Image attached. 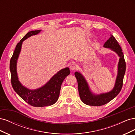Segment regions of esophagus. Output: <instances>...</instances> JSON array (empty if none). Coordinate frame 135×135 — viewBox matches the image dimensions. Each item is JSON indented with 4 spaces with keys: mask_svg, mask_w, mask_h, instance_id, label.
<instances>
[{
    "mask_svg": "<svg viewBox=\"0 0 135 135\" xmlns=\"http://www.w3.org/2000/svg\"><path fill=\"white\" fill-rule=\"evenodd\" d=\"M70 68V69L71 70H76L78 69V64L76 63L73 62L71 64Z\"/></svg>",
    "mask_w": 135,
    "mask_h": 135,
    "instance_id": "obj_1",
    "label": "esophagus"
}]
</instances>
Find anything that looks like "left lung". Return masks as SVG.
Here are the masks:
<instances>
[{
	"mask_svg": "<svg viewBox=\"0 0 135 135\" xmlns=\"http://www.w3.org/2000/svg\"><path fill=\"white\" fill-rule=\"evenodd\" d=\"M104 47L112 49L120 57L115 84L112 91L100 95H95L89 90L87 81L82 75L78 72H75L74 74L78 81L80 98L83 103L88 105L99 107L108 103L119 94L123 86V78L126 72V62L122 48L116 39L112 35H110V37L105 43Z\"/></svg>",
	"mask_w": 135,
	"mask_h": 135,
	"instance_id": "left-lung-1",
	"label": "left lung"
}]
</instances>
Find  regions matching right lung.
<instances>
[{
    "label": "right lung",
    "instance_id": "1",
    "mask_svg": "<svg viewBox=\"0 0 135 135\" xmlns=\"http://www.w3.org/2000/svg\"><path fill=\"white\" fill-rule=\"evenodd\" d=\"M40 31V30L29 31L20 40L16 45L11 59L9 65L12 87L21 99L34 107H44L54 104L59 99L61 84L65 78L70 73L69 68L62 69L43 87L35 90H30L22 86L20 83L16 71V63L21 51L22 42L30 36L38 34Z\"/></svg>",
    "mask_w": 135,
    "mask_h": 135
}]
</instances>
